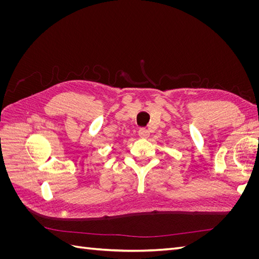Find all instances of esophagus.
I'll return each mask as SVG.
<instances>
[{"label":"esophagus","instance_id":"obj_1","mask_svg":"<svg viewBox=\"0 0 259 259\" xmlns=\"http://www.w3.org/2000/svg\"><path fill=\"white\" fill-rule=\"evenodd\" d=\"M138 135L142 138H147L149 137V135H150V132H149L147 128H140L138 131Z\"/></svg>","mask_w":259,"mask_h":259}]
</instances>
